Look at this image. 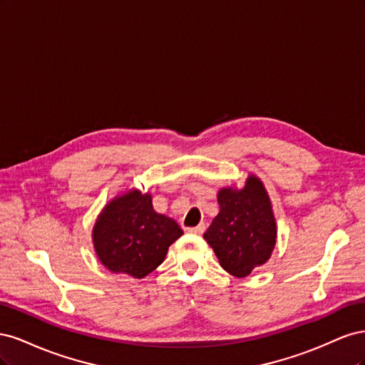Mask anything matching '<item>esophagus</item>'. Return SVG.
Instances as JSON below:
<instances>
[{"label": "esophagus", "mask_w": 365, "mask_h": 365, "mask_svg": "<svg viewBox=\"0 0 365 365\" xmlns=\"http://www.w3.org/2000/svg\"><path fill=\"white\" fill-rule=\"evenodd\" d=\"M204 231H205V224H200L197 227L187 228V233H190V235H202Z\"/></svg>", "instance_id": "esophagus-1"}]
</instances>
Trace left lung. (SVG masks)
I'll list each match as a JSON object with an SVG mask.
<instances>
[{
	"label": "left lung",
	"instance_id": "left-lung-1",
	"mask_svg": "<svg viewBox=\"0 0 365 365\" xmlns=\"http://www.w3.org/2000/svg\"><path fill=\"white\" fill-rule=\"evenodd\" d=\"M219 213L204 233L220 267L235 277H247L267 263L275 247L277 225L263 182L248 175L242 189L224 187L217 192Z\"/></svg>",
	"mask_w": 365,
	"mask_h": 365
}]
</instances>
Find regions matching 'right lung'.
Wrapping results in <instances>:
<instances>
[{
    "mask_svg": "<svg viewBox=\"0 0 365 365\" xmlns=\"http://www.w3.org/2000/svg\"><path fill=\"white\" fill-rule=\"evenodd\" d=\"M182 236L172 217L157 213L152 196L129 190L109 201L93 228L98 260L111 272L143 279L163 263L169 247Z\"/></svg>",
    "mask_w": 365,
    "mask_h": 365,
    "instance_id": "add662e5",
    "label": "right lung"
}]
</instances>
